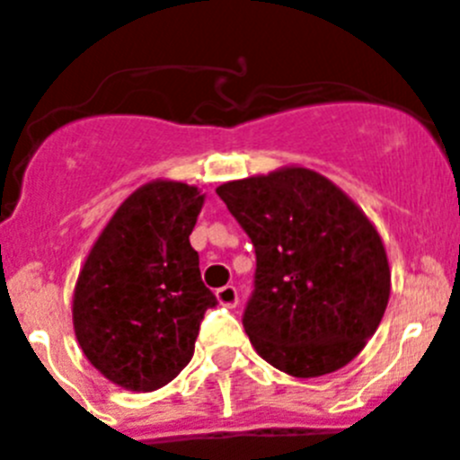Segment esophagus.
<instances>
[{
    "mask_svg": "<svg viewBox=\"0 0 460 460\" xmlns=\"http://www.w3.org/2000/svg\"><path fill=\"white\" fill-rule=\"evenodd\" d=\"M217 299L221 306H227V308H234L239 302V295H237V288L234 286H223L217 290Z\"/></svg>",
    "mask_w": 460,
    "mask_h": 460,
    "instance_id": "34e87169",
    "label": "esophagus"
}]
</instances>
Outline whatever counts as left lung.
I'll list each match as a JSON object with an SVG mask.
<instances>
[{"mask_svg":"<svg viewBox=\"0 0 460 460\" xmlns=\"http://www.w3.org/2000/svg\"><path fill=\"white\" fill-rule=\"evenodd\" d=\"M217 193L255 246V290L243 311L255 352L295 377L350 364L392 290L387 251L367 214L302 165L227 181Z\"/></svg>","mask_w":460,"mask_h":460,"instance_id":"1","label":"left lung"}]
</instances>
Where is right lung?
<instances>
[{
  "mask_svg": "<svg viewBox=\"0 0 460 460\" xmlns=\"http://www.w3.org/2000/svg\"><path fill=\"white\" fill-rule=\"evenodd\" d=\"M205 193L154 180L133 190L93 242L73 290V332L84 357L112 385L154 392L193 357L217 296L190 246Z\"/></svg>",
  "mask_w": 460,
  "mask_h": 460,
  "instance_id": "obj_1",
  "label": "right lung"
}]
</instances>
